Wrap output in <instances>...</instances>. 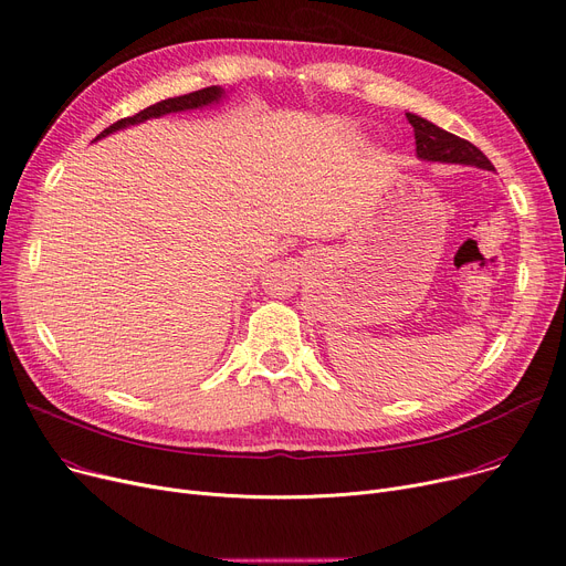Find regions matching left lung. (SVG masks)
<instances>
[{
    "instance_id": "1",
    "label": "left lung",
    "mask_w": 566,
    "mask_h": 566,
    "mask_svg": "<svg viewBox=\"0 0 566 566\" xmlns=\"http://www.w3.org/2000/svg\"><path fill=\"white\" fill-rule=\"evenodd\" d=\"M407 120L413 127V137H416V150L418 157L429 159V161H450V164H471L480 166V169H493V164L486 159V155L475 148L471 142L459 139L450 132L437 127L434 123H429L416 114H407Z\"/></svg>"
}]
</instances>
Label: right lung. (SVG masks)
Returning <instances> with one entry per match:
<instances>
[{
    "mask_svg": "<svg viewBox=\"0 0 566 566\" xmlns=\"http://www.w3.org/2000/svg\"><path fill=\"white\" fill-rule=\"evenodd\" d=\"M219 97H221V88H219V86H208V88L193 91V93H187V95L161 99V103H155V105L142 109V112L135 114V116H127V118H120V120L112 123L107 129L99 132V135H97L95 139H103V137L112 135V132H116V129H123V127H127V125H137V123H142V120H148V118H155V116H164V114H171V112H185V109H196V107H203V105L217 103Z\"/></svg>",
    "mask_w": 566,
    "mask_h": 566,
    "instance_id": "obj_1",
    "label": "right lung"
}]
</instances>
